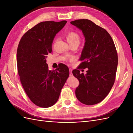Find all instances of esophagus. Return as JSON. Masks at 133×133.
<instances>
[{"label": "esophagus", "instance_id": "1", "mask_svg": "<svg viewBox=\"0 0 133 133\" xmlns=\"http://www.w3.org/2000/svg\"><path fill=\"white\" fill-rule=\"evenodd\" d=\"M69 71H70L69 76H73V73H72V69H69Z\"/></svg>", "mask_w": 133, "mask_h": 133}]
</instances>
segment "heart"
<instances>
[{
  "instance_id": "heart-1",
  "label": "heart",
  "mask_w": 133,
  "mask_h": 133,
  "mask_svg": "<svg viewBox=\"0 0 133 133\" xmlns=\"http://www.w3.org/2000/svg\"><path fill=\"white\" fill-rule=\"evenodd\" d=\"M66 38L69 44L74 43H80V36L79 34L75 31H69L68 32L66 35Z\"/></svg>"
}]
</instances>
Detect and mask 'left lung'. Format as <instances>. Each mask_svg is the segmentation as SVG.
<instances>
[{"label":"left lung","instance_id":"8db88e82","mask_svg":"<svg viewBox=\"0 0 133 133\" xmlns=\"http://www.w3.org/2000/svg\"><path fill=\"white\" fill-rule=\"evenodd\" d=\"M79 28L85 37V44L76 69L72 71L79 81L75 90L79 101L91 105L102 102L114 85L118 66V54L110 34L104 28L88 19L70 22ZM88 68L87 74L79 69Z\"/></svg>","mask_w":133,"mask_h":133}]
</instances>
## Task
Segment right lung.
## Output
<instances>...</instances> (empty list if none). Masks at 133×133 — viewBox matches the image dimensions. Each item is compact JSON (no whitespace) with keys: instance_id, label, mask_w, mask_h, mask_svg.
Listing matches in <instances>:
<instances>
[{"instance_id":"1","label":"right lung","mask_w":133,"mask_h":133,"mask_svg":"<svg viewBox=\"0 0 133 133\" xmlns=\"http://www.w3.org/2000/svg\"><path fill=\"white\" fill-rule=\"evenodd\" d=\"M66 22L39 23L27 31L19 43L17 63L20 80L30 100L39 107L48 108L56 103L69 77L66 65L62 64L49 70L46 60L51 53L55 36Z\"/></svg>"}]
</instances>
